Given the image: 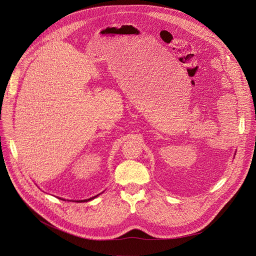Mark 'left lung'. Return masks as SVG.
Wrapping results in <instances>:
<instances>
[{"mask_svg":"<svg viewBox=\"0 0 256 256\" xmlns=\"http://www.w3.org/2000/svg\"><path fill=\"white\" fill-rule=\"evenodd\" d=\"M236 154H234V156H236Z\"/></svg>","mask_w":256,"mask_h":256,"instance_id":"8db88e82","label":"left lung"}]
</instances>
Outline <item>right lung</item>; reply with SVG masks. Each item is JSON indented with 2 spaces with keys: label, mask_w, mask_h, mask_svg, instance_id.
I'll return each instance as SVG.
<instances>
[{
  "label": "right lung",
  "mask_w": 256,
  "mask_h": 256,
  "mask_svg": "<svg viewBox=\"0 0 256 256\" xmlns=\"http://www.w3.org/2000/svg\"><path fill=\"white\" fill-rule=\"evenodd\" d=\"M102 192H100V194H102ZM100 194H96V196H92V198H88V200H66V202H90V200H94L96 198H98ZM60 200H64L66 202V200H64V198H58Z\"/></svg>",
  "instance_id": "obj_1"
}]
</instances>
